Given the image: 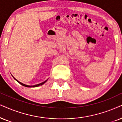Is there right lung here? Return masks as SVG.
<instances>
[{"label":"right lung","instance_id":"1","mask_svg":"<svg viewBox=\"0 0 122 122\" xmlns=\"http://www.w3.org/2000/svg\"><path fill=\"white\" fill-rule=\"evenodd\" d=\"M13 78L14 79H15V80L17 81L18 82H19V84H21V85H23V86H25V87H38V86H41V85H43V84H44L45 82H46L48 80V79H47L46 80H45V81H43V82H41V83H40V84H37V85H25V84H23V83H22V82H20V81H19L18 80H17V79H15V77H13Z\"/></svg>","mask_w":122,"mask_h":122}]
</instances>
